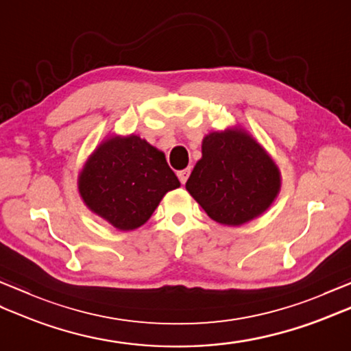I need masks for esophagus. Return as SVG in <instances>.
Masks as SVG:
<instances>
[{"mask_svg": "<svg viewBox=\"0 0 351 351\" xmlns=\"http://www.w3.org/2000/svg\"><path fill=\"white\" fill-rule=\"evenodd\" d=\"M190 173H191L190 169H184V170H181V171H178V178H180V181H181L182 185H184L185 182H187Z\"/></svg>", "mask_w": 351, "mask_h": 351, "instance_id": "34e87169", "label": "esophagus"}]
</instances>
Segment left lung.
<instances>
[{"mask_svg":"<svg viewBox=\"0 0 351 351\" xmlns=\"http://www.w3.org/2000/svg\"><path fill=\"white\" fill-rule=\"evenodd\" d=\"M185 189L208 217L241 226L264 214L280 191L278 164L240 126L206 134Z\"/></svg>","mask_w":351,"mask_h":351,"instance_id":"8db88e82","label":"left lung"}]
</instances>
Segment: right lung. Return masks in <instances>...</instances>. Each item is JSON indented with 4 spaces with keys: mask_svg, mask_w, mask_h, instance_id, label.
Wrapping results in <instances>:
<instances>
[{
    "mask_svg": "<svg viewBox=\"0 0 351 351\" xmlns=\"http://www.w3.org/2000/svg\"><path fill=\"white\" fill-rule=\"evenodd\" d=\"M180 185L164 152L134 134L104 140L78 175L86 206L119 230L145 225L164 195Z\"/></svg>",
    "mask_w": 351,
    "mask_h": 351,
    "instance_id": "right-lung-1",
    "label": "right lung"
}]
</instances>
